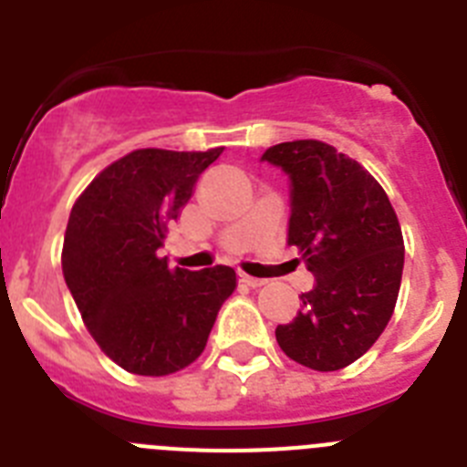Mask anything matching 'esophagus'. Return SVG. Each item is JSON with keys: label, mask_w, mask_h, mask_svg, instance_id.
Here are the masks:
<instances>
[{"label": "esophagus", "mask_w": 467, "mask_h": 467, "mask_svg": "<svg viewBox=\"0 0 467 467\" xmlns=\"http://www.w3.org/2000/svg\"><path fill=\"white\" fill-rule=\"evenodd\" d=\"M238 278H241V283L250 285V287H262V285H266V280L264 278H254V275H247V274H238Z\"/></svg>", "instance_id": "34e87169"}]
</instances>
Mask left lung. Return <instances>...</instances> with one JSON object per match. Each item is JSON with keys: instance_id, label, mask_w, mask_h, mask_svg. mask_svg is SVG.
Instances as JSON below:
<instances>
[{"instance_id": "1", "label": "left lung", "mask_w": 467, "mask_h": 467, "mask_svg": "<svg viewBox=\"0 0 467 467\" xmlns=\"http://www.w3.org/2000/svg\"><path fill=\"white\" fill-rule=\"evenodd\" d=\"M262 161L290 177L287 243L316 275L275 339L299 365L337 372L365 356L393 316L404 266L398 214L381 184L332 144L280 142Z\"/></svg>"}]
</instances>
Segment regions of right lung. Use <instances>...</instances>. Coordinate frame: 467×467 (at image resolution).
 Here are the masks:
<instances>
[{
  "label": "right lung",
  "instance_id": "add662e5",
  "mask_svg": "<svg viewBox=\"0 0 467 467\" xmlns=\"http://www.w3.org/2000/svg\"><path fill=\"white\" fill-rule=\"evenodd\" d=\"M222 151H130L95 177L69 213L65 283L90 337L126 372L166 377L192 365L236 290L231 266L171 269L159 254L168 224Z\"/></svg>",
  "mask_w": 467,
  "mask_h": 467
}]
</instances>
